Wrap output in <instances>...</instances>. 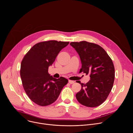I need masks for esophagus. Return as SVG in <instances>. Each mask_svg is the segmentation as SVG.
Here are the masks:
<instances>
[{"label": "esophagus", "mask_w": 133, "mask_h": 133, "mask_svg": "<svg viewBox=\"0 0 133 133\" xmlns=\"http://www.w3.org/2000/svg\"><path fill=\"white\" fill-rule=\"evenodd\" d=\"M68 82H69V83L70 84H74V83H75V82H74V81H71V80H69Z\"/></svg>", "instance_id": "obj_1"}]
</instances>
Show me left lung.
<instances>
[{"mask_svg":"<svg viewBox=\"0 0 133 133\" xmlns=\"http://www.w3.org/2000/svg\"><path fill=\"white\" fill-rule=\"evenodd\" d=\"M70 45L79 55L82 64L80 72L89 74L90 77L86 84L78 82L82 88L76 97L83 105L98 106L107 99L113 86L115 68L112 61L106 51L97 44L82 41L71 42Z\"/></svg>","mask_w":133,"mask_h":133,"instance_id":"1","label":"left lung"}]
</instances>
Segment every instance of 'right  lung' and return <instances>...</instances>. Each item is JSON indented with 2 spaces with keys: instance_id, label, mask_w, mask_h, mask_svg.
Instances as JSON below:
<instances>
[{
  "instance_id": "obj_1",
  "label": "right lung",
  "mask_w": 133,
  "mask_h": 133,
  "mask_svg": "<svg viewBox=\"0 0 133 133\" xmlns=\"http://www.w3.org/2000/svg\"><path fill=\"white\" fill-rule=\"evenodd\" d=\"M69 42L48 41L37 43L26 53L21 63L20 74L24 89L35 104L48 106L58 98L68 80L52 77L48 72L60 51Z\"/></svg>"
}]
</instances>
